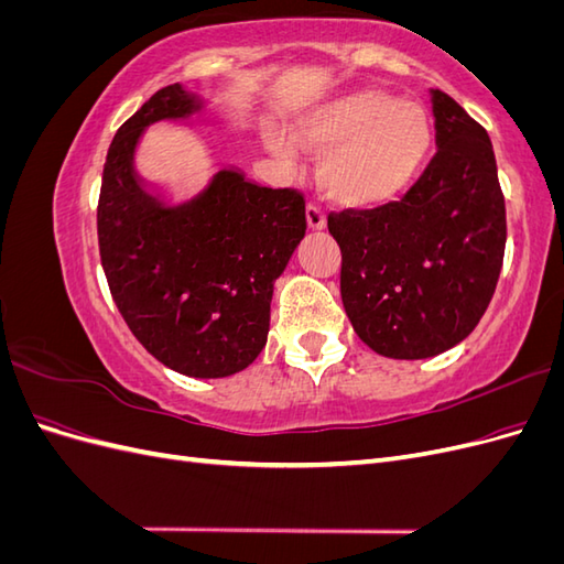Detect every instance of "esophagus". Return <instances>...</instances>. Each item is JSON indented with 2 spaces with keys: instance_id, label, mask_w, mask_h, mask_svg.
Masks as SVG:
<instances>
[{
  "instance_id": "esophagus-1",
  "label": "esophagus",
  "mask_w": 564,
  "mask_h": 564,
  "mask_svg": "<svg viewBox=\"0 0 564 564\" xmlns=\"http://www.w3.org/2000/svg\"><path fill=\"white\" fill-rule=\"evenodd\" d=\"M305 220H308V228L313 230H322L327 226V216H324V212L315 207V204H308V207H305Z\"/></svg>"
}]
</instances>
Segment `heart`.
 I'll use <instances>...</instances> for the list:
<instances>
[{
	"label": "heart",
	"instance_id": "heart-1",
	"mask_svg": "<svg viewBox=\"0 0 564 564\" xmlns=\"http://www.w3.org/2000/svg\"><path fill=\"white\" fill-rule=\"evenodd\" d=\"M296 133L305 148L324 152L317 166L322 191L348 207H371L402 195L433 148L429 112L381 89L327 100L299 119ZM265 143L278 158H292L282 133L268 131Z\"/></svg>",
	"mask_w": 564,
	"mask_h": 564
}]
</instances>
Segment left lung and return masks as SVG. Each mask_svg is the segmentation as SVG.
<instances>
[{
	"mask_svg": "<svg viewBox=\"0 0 564 564\" xmlns=\"http://www.w3.org/2000/svg\"><path fill=\"white\" fill-rule=\"evenodd\" d=\"M431 100L437 152L406 195L327 218L352 329L392 360L460 344L503 265L506 204L489 135L445 91L433 89Z\"/></svg>",
	"mask_w": 564,
	"mask_h": 564,
	"instance_id": "left-lung-1",
	"label": "left lung"
}]
</instances>
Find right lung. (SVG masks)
<instances>
[{
  "instance_id": "obj_1",
  "label": "right lung",
  "mask_w": 564,
  "mask_h": 564,
  "mask_svg": "<svg viewBox=\"0 0 564 564\" xmlns=\"http://www.w3.org/2000/svg\"><path fill=\"white\" fill-rule=\"evenodd\" d=\"M199 110L195 94L169 84L117 129L100 183L98 249L115 305L143 348L185 377L224 379L265 346L272 284L305 235V199L235 169L176 207L148 193L133 169L141 133Z\"/></svg>"
}]
</instances>
